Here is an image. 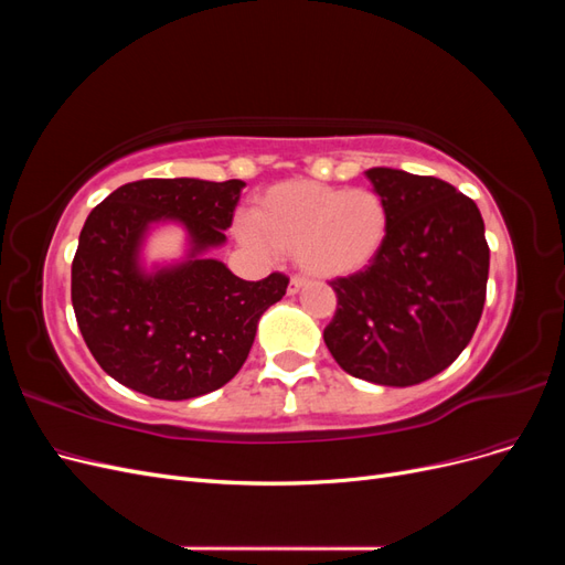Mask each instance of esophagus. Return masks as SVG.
<instances>
[{"mask_svg":"<svg viewBox=\"0 0 565 565\" xmlns=\"http://www.w3.org/2000/svg\"><path fill=\"white\" fill-rule=\"evenodd\" d=\"M303 285H306V280L301 276H292V280H289V285H287V292L297 295Z\"/></svg>","mask_w":565,"mask_h":565,"instance_id":"34e87169","label":"esophagus"}]
</instances>
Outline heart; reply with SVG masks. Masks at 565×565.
I'll list each match as a JSON object with an SVG mask.
<instances>
[{
    "instance_id": "obj_1",
    "label": "heart",
    "mask_w": 565,
    "mask_h": 565,
    "mask_svg": "<svg viewBox=\"0 0 565 565\" xmlns=\"http://www.w3.org/2000/svg\"><path fill=\"white\" fill-rule=\"evenodd\" d=\"M388 210L370 188L285 181L256 200L252 216L237 224L254 252L295 254L311 278H344L363 270L384 247Z\"/></svg>"
}]
</instances>
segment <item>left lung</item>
I'll return each instance as SVG.
<instances>
[{"instance_id": "1", "label": "left lung", "mask_w": 565, "mask_h": 565, "mask_svg": "<svg viewBox=\"0 0 565 565\" xmlns=\"http://www.w3.org/2000/svg\"><path fill=\"white\" fill-rule=\"evenodd\" d=\"M388 210L374 262L330 285L337 311L322 337L351 377L413 386L450 367L486 303L490 249L476 202L436 177L374 167Z\"/></svg>"}]
</instances>
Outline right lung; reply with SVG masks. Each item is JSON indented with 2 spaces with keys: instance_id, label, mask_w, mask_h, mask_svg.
<instances>
[{
  "instance_id": "add662e5",
  "label": "right lung",
  "mask_w": 565,
  "mask_h": 565,
  "mask_svg": "<svg viewBox=\"0 0 565 565\" xmlns=\"http://www.w3.org/2000/svg\"><path fill=\"white\" fill-rule=\"evenodd\" d=\"M243 181L143 179L119 185L84 221L73 259V309L96 363L127 388L185 401L231 382L247 361L256 322L289 278L243 280L200 252L226 243ZM192 233L189 262L152 277L138 245L152 220Z\"/></svg>"
}]
</instances>
